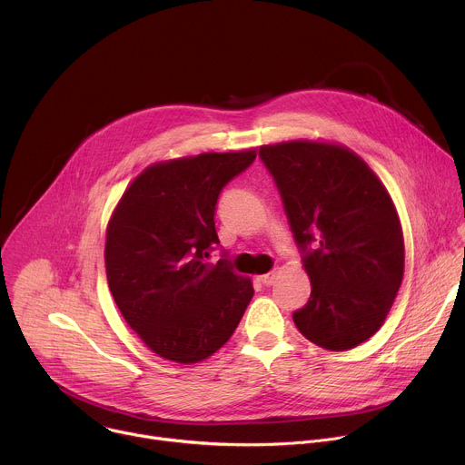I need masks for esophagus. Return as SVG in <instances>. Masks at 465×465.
Segmentation results:
<instances>
[{
    "mask_svg": "<svg viewBox=\"0 0 465 465\" xmlns=\"http://www.w3.org/2000/svg\"><path fill=\"white\" fill-rule=\"evenodd\" d=\"M276 278H278V272H276V271H272V272H269V274H262V276H259V282H261L264 287H271V285H274Z\"/></svg>",
    "mask_w": 465,
    "mask_h": 465,
    "instance_id": "34e87169",
    "label": "esophagus"
}]
</instances>
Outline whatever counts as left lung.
<instances>
[{"instance_id":"8db88e82","label":"left lung","mask_w":465,"mask_h":465,"mask_svg":"<svg viewBox=\"0 0 465 465\" xmlns=\"http://www.w3.org/2000/svg\"><path fill=\"white\" fill-rule=\"evenodd\" d=\"M311 298L292 318L316 346L346 351L375 335L403 282L405 242L391 198L353 151L296 140L262 145Z\"/></svg>"}]
</instances>
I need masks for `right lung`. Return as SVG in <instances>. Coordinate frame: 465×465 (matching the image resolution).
I'll list each match as a JSON object with an SVG mask.
<instances>
[{"mask_svg":"<svg viewBox=\"0 0 465 465\" xmlns=\"http://www.w3.org/2000/svg\"><path fill=\"white\" fill-rule=\"evenodd\" d=\"M255 151L204 153L147 167L123 193L106 230L110 292L138 337L160 357L194 364L233 335L252 296L219 244L217 198ZM226 253H223L224 257Z\"/></svg>","mask_w":465,"mask_h":465,"instance_id":"add662e5","label":"right lung"}]
</instances>
